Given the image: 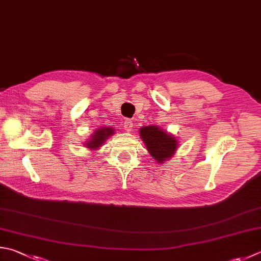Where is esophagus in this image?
<instances>
[{
	"instance_id": "34e87169",
	"label": "esophagus",
	"mask_w": 261,
	"mask_h": 261,
	"mask_svg": "<svg viewBox=\"0 0 261 261\" xmlns=\"http://www.w3.org/2000/svg\"><path fill=\"white\" fill-rule=\"evenodd\" d=\"M133 127H134V125H133V121L130 119H126L124 121V128L126 132H132L133 130Z\"/></svg>"
}]
</instances>
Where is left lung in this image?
<instances>
[{
  "instance_id": "8db88e82",
  "label": "left lung",
  "mask_w": 261,
  "mask_h": 261,
  "mask_svg": "<svg viewBox=\"0 0 261 261\" xmlns=\"http://www.w3.org/2000/svg\"><path fill=\"white\" fill-rule=\"evenodd\" d=\"M140 136L150 155L158 164H164L173 158L179 146L177 137L155 125L141 127Z\"/></svg>"
}]
</instances>
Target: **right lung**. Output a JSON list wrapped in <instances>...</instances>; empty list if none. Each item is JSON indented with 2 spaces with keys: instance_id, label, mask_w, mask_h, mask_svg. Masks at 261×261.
I'll list each match as a JSON object with an SVG mask.
<instances>
[{
  "instance_id": "obj_1",
  "label": "right lung",
  "mask_w": 261,
  "mask_h": 261,
  "mask_svg": "<svg viewBox=\"0 0 261 261\" xmlns=\"http://www.w3.org/2000/svg\"><path fill=\"white\" fill-rule=\"evenodd\" d=\"M115 134L114 127H100L94 130V133L91 135L90 140H86L84 142V145L86 149L95 151L103 145V143L109 139L110 136Z\"/></svg>"
}]
</instances>
